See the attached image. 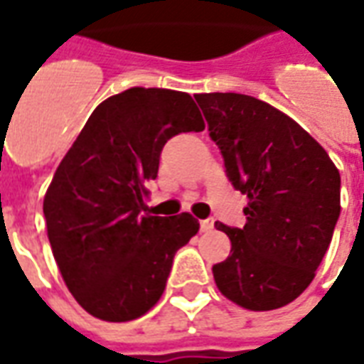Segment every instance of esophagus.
I'll return each instance as SVG.
<instances>
[{"label": "esophagus", "instance_id": "obj_1", "mask_svg": "<svg viewBox=\"0 0 364 364\" xmlns=\"http://www.w3.org/2000/svg\"><path fill=\"white\" fill-rule=\"evenodd\" d=\"M214 228V218H205L200 220V232H210Z\"/></svg>", "mask_w": 364, "mask_h": 364}]
</instances>
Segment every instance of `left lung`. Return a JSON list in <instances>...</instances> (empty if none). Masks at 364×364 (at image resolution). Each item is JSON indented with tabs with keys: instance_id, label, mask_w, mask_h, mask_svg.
I'll list each match as a JSON object with an SVG mask.
<instances>
[{
	"instance_id": "8db88e82",
	"label": "left lung",
	"mask_w": 364,
	"mask_h": 364,
	"mask_svg": "<svg viewBox=\"0 0 364 364\" xmlns=\"http://www.w3.org/2000/svg\"><path fill=\"white\" fill-rule=\"evenodd\" d=\"M234 189L247 197L244 228L228 234V259L213 267L216 287L247 310L298 298L320 267L341 213V177L328 151L298 122L242 93L195 95Z\"/></svg>"
}]
</instances>
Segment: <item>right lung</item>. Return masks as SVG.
<instances>
[{
	"instance_id": "add662e5",
	"label": "right lung",
	"mask_w": 364,
	"mask_h": 364,
	"mask_svg": "<svg viewBox=\"0 0 364 364\" xmlns=\"http://www.w3.org/2000/svg\"><path fill=\"white\" fill-rule=\"evenodd\" d=\"M205 130L189 93L132 87L91 112L44 197L54 259L85 312L140 318L166 290L179 247L198 232L191 214H140L169 138Z\"/></svg>"
}]
</instances>
